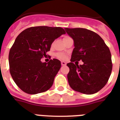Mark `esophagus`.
I'll return each mask as SVG.
<instances>
[{"label": "esophagus", "mask_w": 120, "mask_h": 120, "mask_svg": "<svg viewBox=\"0 0 120 120\" xmlns=\"http://www.w3.org/2000/svg\"><path fill=\"white\" fill-rule=\"evenodd\" d=\"M61 65L62 66H65V65H66V62H64V61H61Z\"/></svg>", "instance_id": "esophagus-1"}]
</instances>
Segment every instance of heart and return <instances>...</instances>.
<instances>
[{
    "instance_id": "b5f03b06",
    "label": "heart",
    "mask_w": 120,
    "mask_h": 120,
    "mask_svg": "<svg viewBox=\"0 0 120 120\" xmlns=\"http://www.w3.org/2000/svg\"><path fill=\"white\" fill-rule=\"evenodd\" d=\"M56 55H57V56H58V58L61 59H65V58H66L65 55H64V54L63 53H58Z\"/></svg>"
}]
</instances>
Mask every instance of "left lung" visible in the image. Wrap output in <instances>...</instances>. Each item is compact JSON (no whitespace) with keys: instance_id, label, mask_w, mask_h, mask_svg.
<instances>
[{"instance_id":"obj_1","label":"left lung","mask_w":120,"mask_h":120,"mask_svg":"<svg viewBox=\"0 0 120 120\" xmlns=\"http://www.w3.org/2000/svg\"><path fill=\"white\" fill-rule=\"evenodd\" d=\"M74 41L67 79L70 87L77 92L93 94L108 82L112 68L111 54L104 40L97 34L84 28H65ZM82 60L84 64H75Z\"/></svg>"}]
</instances>
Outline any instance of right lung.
Wrapping results in <instances>:
<instances>
[{
	"instance_id": "1",
	"label": "right lung",
	"mask_w": 120,
	"mask_h": 120,
	"mask_svg": "<svg viewBox=\"0 0 120 120\" xmlns=\"http://www.w3.org/2000/svg\"><path fill=\"white\" fill-rule=\"evenodd\" d=\"M60 27L36 26L17 36L9 53V71L15 83L23 91L36 94L49 90L61 67V61L41 59L46 56L56 38L65 34Z\"/></svg>"
}]
</instances>
